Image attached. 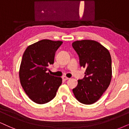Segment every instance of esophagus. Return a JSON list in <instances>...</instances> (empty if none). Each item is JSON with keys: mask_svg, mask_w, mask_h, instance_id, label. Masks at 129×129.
I'll list each match as a JSON object with an SVG mask.
<instances>
[{"mask_svg": "<svg viewBox=\"0 0 129 129\" xmlns=\"http://www.w3.org/2000/svg\"><path fill=\"white\" fill-rule=\"evenodd\" d=\"M62 79H63V80H67L69 79V78L67 77L66 76H63V77H62Z\"/></svg>", "mask_w": 129, "mask_h": 129, "instance_id": "1", "label": "esophagus"}]
</instances>
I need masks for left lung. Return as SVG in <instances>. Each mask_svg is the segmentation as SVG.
Returning <instances> with one entry per match:
<instances>
[{
  "instance_id": "obj_1",
  "label": "left lung",
  "mask_w": 129,
  "mask_h": 129,
  "mask_svg": "<svg viewBox=\"0 0 129 129\" xmlns=\"http://www.w3.org/2000/svg\"><path fill=\"white\" fill-rule=\"evenodd\" d=\"M79 57L80 66L86 68L84 77L78 80L73 89L81 103L90 105L96 102L110 85L112 77L111 58L108 49L94 40H77L72 43Z\"/></svg>"
}]
</instances>
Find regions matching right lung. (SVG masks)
<instances>
[{"mask_svg": "<svg viewBox=\"0 0 129 129\" xmlns=\"http://www.w3.org/2000/svg\"><path fill=\"white\" fill-rule=\"evenodd\" d=\"M62 43L44 39L29 46L24 52L19 79L26 94L36 103L44 104L52 100L62 84L61 77L48 73L49 67L54 63L55 52Z\"/></svg>", "mask_w": 129, "mask_h": 129, "instance_id": "right-lung-1", "label": "right lung"}]
</instances>
